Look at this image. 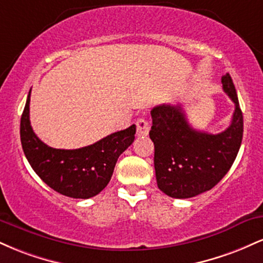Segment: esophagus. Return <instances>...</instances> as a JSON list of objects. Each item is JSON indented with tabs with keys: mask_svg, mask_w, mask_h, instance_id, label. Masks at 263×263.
I'll list each match as a JSON object with an SVG mask.
<instances>
[{
	"mask_svg": "<svg viewBox=\"0 0 263 263\" xmlns=\"http://www.w3.org/2000/svg\"><path fill=\"white\" fill-rule=\"evenodd\" d=\"M137 135L138 136H147L149 134V129H151V125L147 120L144 119H138L137 122Z\"/></svg>",
	"mask_w": 263,
	"mask_h": 263,
	"instance_id": "1",
	"label": "esophagus"
}]
</instances>
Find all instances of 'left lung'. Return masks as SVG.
<instances>
[{"label": "left lung", "instance_id": "8db88e82", "mask_svg": "<svg viewBox=\"0 0 263 263\" xmlns=\"http://www.w3.org/2000/svg\"><path fill=\"white\" fill-rule=\"evenodd\" d=\"M221 83L234 101L235 111L230 126L218 135L193 128L180 105L162 104L151 111L149 137L155 144L157 185L168 197L186 199L210 190L236 158L243 117L230 74L226 73Z\"/></svg>", "mask_w": 263, "mask_h": 263}]
</instances>
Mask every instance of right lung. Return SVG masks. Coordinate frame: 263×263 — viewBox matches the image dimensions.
<instances>
[{
	"label": "right lung",
	"mask_w": 263,
	"mask_h": 263,
	"mask_svg": "<svg viewBox=\"0 0 263 263\" xmlns=\"http://www.w3.org/2000/svg\"><path fill=\"white\" fill-rule=\"evenodd\" d=\"M29 101L31 90L21 117V143L33 171L47 185L65 197L89 199L98 195L110 182L119 157L134 142L136 126L108 135L83 148H53L33 132Z\"/></svg>",
	"instance_id": "obj_1"
}]
</instances>
